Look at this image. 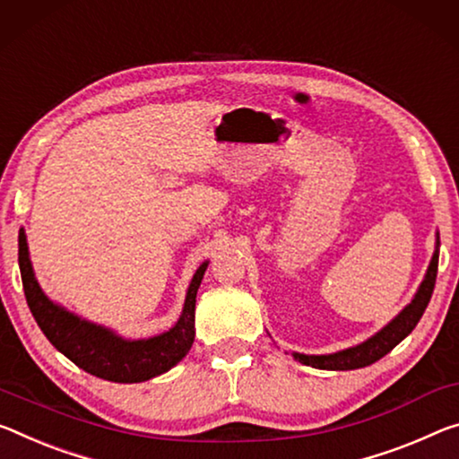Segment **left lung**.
<instances>
[{"mask_svg":"<svg viewBox=\"0 0 459 459\" xmlns=\"http://www.w3.org/2000/svg\"><path fill=\"white\" fill-rule=\"evenodd\" d=\"M437 264H439V232H435V251L433 257L429 261L427 273L417 294L412 296V300L392 318V321L382 326L380 331L372 337L363 341L359 345L341 349V351L326 353V355H307V353H292L296 361L304 363V366L318 368V369H333V372H347V369H359L366 366H372L374 361L382 359L384 355L390 353L400 341L409 337L414 326L420 321L423 312L427 308L429 300H431L435 278H437Z\"/></svg>","mask_w":459,"mask_h":459,"instance_id":"obj_1","label":"left lung"}]
</instances>
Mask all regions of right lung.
<instances>
[{
  "instance_id": "right-lung-1",
  "label": "right lung",
  "mask_w": 459,
  "mask_h": 459,
  "mask_svg": "<svg viewBox=\"0 0 459 459\" xmlns=\"http://www.w3.org/2000/svg\"><path fill=\"white\" fill-rule=\"evenodd\" d=\"M18 264L26 302L40 331L59 351L87 374L118 384L147 382L169 372L192 349L195 334V294L210 261L195 269L178 323L149 339H126L108 326L85 321L42 292L28 251L24 229L18 235Z\"/></svg>"
}]
</instances>
